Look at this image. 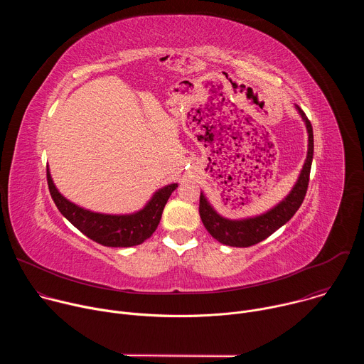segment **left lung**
Listing matches in <instances>:
<instances>
[{
	"instance_id": "obj_1",
	"label": "left lung",
	"mask_w": 364,
	"mask_h": 364,
	"mask_svg": "<svg viewBox=\"0 0 364 364\" xmlns=\"http://www.w3.org/2000/svg\"><path fill=\"white\" fill-rule=\"evenodd\" d=\"M295 108L306 127L308 151H306L305 163L302 166V170L299 173V177L295 186L282 201H279L275 207H272L271 210H268L264 215L240 219V220H230L220 216L213 209L212 204L207 201L205 196L200 193L198 212H200L201 222L207 229V232H209L218 242L228 246H233V247H247V246L256 245L259 242L265 240L275 230H278L288 220H291V218L299 209V205L302 204L304 197L306 194L311 164H313L314 135H313V127H311V122L308 121L304 111L298 105H295Z\"/></svg>"
}]
</instances>
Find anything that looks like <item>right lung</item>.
I'll return each mask as SVG.
<instances>
[{"mask_svg": "<svg viewBox=\"0 0 364 364\" xmlns=\"http://www.w3.org/2000/svg\"><path fill=\"white\" fill-rule=\"evenodd\" d=\"M48 190L59 212L89 239L111 247H129L141 245L157 229L164 207L177 183L168 184L155 191L144 209L131 215H103L83 209L69 201L56 188L47 168Z\"/></svg>", "mask_w": 364, "mask_h": 364, "instance_id": "1", "label": "right lung"}]
</instances>
